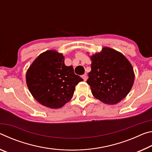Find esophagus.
Masks as SVG:
<instances>
[{
  "instance_id": "obj_1",
  "label": "esophagus",
  "mask_w": 152,
  "mask_h": 152,
  "mask_svg": "<svg viewBox=\"0 0 152 152\" xmlns=\"http://www.w3.org/2000/svg\"><path fill=\"white\" fill-rule=\"evenodd\" d=\"M81 77L83 79V80L85 81L87 80V79H88V76H87L86 74H85V75H83L81 76Z\"/></svg>"
}]
</instances>
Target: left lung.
Wrapping results in <instances>:
<instances>
[{
	"label": "left lung",
	"mask_w": 152,
	"mask_h": 152,
	"mask_svg": "<svg viewBox=\"0 0 152 152\" xmlns=\"http://www.w3.org/2000/svg\"><path fill=\"white\" fill-rule=\"evenodd\" d=\"M91 70L87 83L96 98L108 104H115L125 98L133 85L134 72L126 57L105 47L91 56Z\"/></svg>",
	"instance_id": "left-lung-1"
}]
</instances>
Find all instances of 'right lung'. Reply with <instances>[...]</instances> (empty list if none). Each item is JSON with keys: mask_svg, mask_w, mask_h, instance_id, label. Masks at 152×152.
Wrapping results in <instances>:
<instances>
[{"mask_svg": "<svg viewBox=\"0 0 152 152\" xmlns=\"http://www.w3.org/2000/svg\"><path fill=\"white\" fill-rule=\"evenodd\" d=\"M83 79L75 74L72 66H65L64 57L53 50L44 52L29 66L26 74L29 90L38 102L59 108L70 100L75 87Z\"/></svg>", "mask_w": 152, "mask_h": 152, "instance_id": "1", "label": "right lung"}]
</instances>
